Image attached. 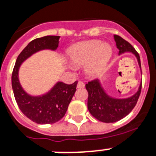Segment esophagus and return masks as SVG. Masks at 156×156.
I'll list each match as a JSON object with an SVG mask.
<instances>
[{
    "instance_id": "obj_1",
    "label": "esophagus",
    "mask_w": 156,
    "mask_h": 156,
    "mask_svg": "<svg viewBox=\"0 0 156 156\" xmlns=\"http://www.w3.org/2000/svg\"><path fill=\"white\" fill-rule=\"evenodd\" d=\"M77 87H78V88H84V87H85V84H84V83H83V82H81V81H80V82H78Z\"/></svg>"
}]
</instances>
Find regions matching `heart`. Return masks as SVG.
<instances>
[{
  "mask_svg": "<svg viewBox=\"0 0 156 156\" xmlns=\"http://www.w3.org/2000/svg\"><path fill=\"white\" fill-rule=\"evenodd\" d=\"M111 54L110 45L100 41H92L78 44L69 49L68 58L72 66H86L87 74L97 75L106 68Z\"/></svg>",
  "mask_w": 156,
  "mask_h": 156,
  "instance_id": "1",
  "label": "heart"
}]
</instances>
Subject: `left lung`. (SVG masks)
I'll return each mask as SVG.
<instances>
[{
  "label": "left lung",
  "instance_id": "8db88e82",
  "mask_svg": "<svg viewBox=\"0 0 156 156\" xmlns=\"http://www.w3.org/2000/svg\"><path fill=\"white\" fill-rule=\"evenodd\" d=\"M116 46L121 54L129 51L135 54L138 59L141 69L140 55L132 45L119 35H114ZM142 82L139 90L135 95L125 99H117L109 97L101 87L99 80L94 79L86 84V89L88 92L87 107L90 113L98 120L103 122H115L122 119L128 115L135 107L141 93Z\"/></svg>",
  "mask_w": 156,
  "mask_h": 156
}]
</instances>
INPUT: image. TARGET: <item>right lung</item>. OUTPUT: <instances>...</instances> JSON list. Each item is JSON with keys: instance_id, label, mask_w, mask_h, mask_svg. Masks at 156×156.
<instances>
[{"instance_id": "right-lung-1", "label": "right lung", "mask_w": 156, "mask_h": 156, "mask_svg": "<svg viewBox=\"0 0 156 156\" xmlns=\"http://www.w3.org/2000/svg\"><path fill=\"white\" fill-rule=\"evenodd\" d=\"M59 37V36H45L30 41L18 55L12 70V87L17 106L26 117L36 123H54L64 117L75 93L78 81L69 85L58 82L45 95L32 97L25 93L20 85L19 67L26 58L41 49H56Z\"/></svg>"}]
</instances>
